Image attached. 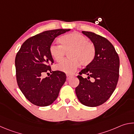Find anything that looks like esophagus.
Segmentation results:
<instances>
[{
	"label": "esophagus",
	"mask_w": 134,
	"mask_h": 134,
	"mask_svg": "<svg viewBox=\"0 0 134 134\" xmlns=\"http://www.w3.org/2000/svg\"><path fill=\"white\" fill-rule=\"evenodd\" d=\"M72 77H73V76L71 75V74H67V80H69V79L72 78Z\"/></svg>",
	"instance_id": "esophagus-1"
}]
</instances>
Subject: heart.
Listing matches in <instances>:
<instances>
[{
  "mask_svg": "<svg viewBox=\"0 0 134 134\" xmlns=\"http://www.w3.org/2000/svg\"><path fill=\"white\" fill-rule=\"evenodd\" d=\"M61 46L52 45L49 48L52 57L56 62L63 60L66 53L70 52V59L63 61L56 65V69L65 73L71 74L80 66H87L94 60L96 50L94 45L87 41V38L81 34L73 32L61 37L58 39Z\"/></svg>",
  "mask_w": 134,
  "mask_h": 134,
  "instance_id": "1",
  "label": "heart"
}]
</instances>
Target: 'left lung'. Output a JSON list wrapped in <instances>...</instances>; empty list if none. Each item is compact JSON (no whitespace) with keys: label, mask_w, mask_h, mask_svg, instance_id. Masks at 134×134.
I'll return each instance as SVG.
<instances>
[{"label":"left lung","mask_w":134,"mask_h":134,"mask_svg":"<svg viewBox=\"0 0 134 134\" xmlns=\"http://www.w3.org/2000/svg\"><path fill=\"white\" fill-rule=\"evenodd\" d=\"M93 44L96 55L91 64L77 76L80 83L76 88L79 101L89 107L102 105L109 99L116 89L119 79V58L113 45L100 35L92 32L82 31ZM86 74L87 78L81 75ZM93 79V81L89 79Z\"/></svg>","instance_id":"left-lung-1"}]
</instances>
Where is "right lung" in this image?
Returning <instances> with one entry per match:
<instances>
[{"instance_id":"right-lung-1","label":"right lung","mask_w":134,"mask_h":134,"mask_svg":"<svg viewBox=\"0 0 134 134\" xmlns=\"http://www.w3.org/2000/svg\"><path fill=\"white\" fill-rule=\"evenodd\" d=\"M70 29L44 31L28 38L22 45L15 58L18 85L25 97L34 105L47 106L53 103L58 96L66 75L60 71H51L54 63L49 53L52 43L58 35ZM52 74L43 77L45 72Z\"/></svg>"}]
</instances>
